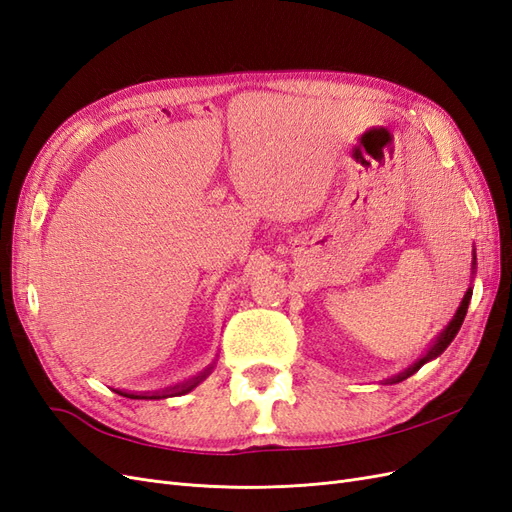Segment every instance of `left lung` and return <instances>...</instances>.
<instances>
[{"mask_svg":"<svg viewBox=\"0 0 512 512\" xmlns=\"http://www.w3.org/2000/svg\"><path fill=\"white\" fill-rule=\"evenodd\" d=\"M472 267H476V256H474V260H472ZM470 299H472V288H468V292L463 294V299H461V305L457 307V312H455V316H453V320L448 322V327L433 339L431 342V346L425 350V354L421 356V359H418L414 365H410L406 371H401L399 376H395V378H391V380H386V384H395V382H401V380H406V378H410L412 374H416L418 369H421L425 363H429V361H433L436 359V356H440L446 348H448V344L453 342L455 339V335L459 333V329H461V324H463V318H466V314H468V305H470Z\"/></svg>","mask_w":512,"mask_h":512,"instance_id":"left-lung-1","label":"left lung"}]
</instances>
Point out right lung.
Returning a JSON list of instances; mask_svg holds the SVG:
<instances>
[{
	"instance_id": "add662e5",
	"label": "right lung",
	"mask_w": 512,
	"mask_h": 512,
	"mask_svg": "<svg viewBox=\"0 0 512 512\" xmlns=\"http://www.w3.org/2000/svg\"><path fill=\"white\" fill-rule=\"evenodd\" d=\"M211 369H213V365H209L205 371H200V374L194 376L192 380L177 384V386H170V389L160 391V393H130V391H119V389H115V393H119L123 397H130V399H166V397H175V395H185L192 389H196V386L211 374Z\"/></svg>"
}]
</instances>
